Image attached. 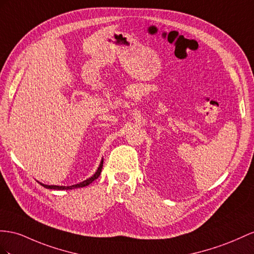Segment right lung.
Segmentation results:
<instances>
[{
    "mask_svg": "<svg viewBox=\"0 0 254 254\" xmlns=\"http://www.w3.org/2000/svg\"><path fill=\"white\" fill-rule=\"evenodd\" d=\"M103 161L104 159H102L101 163H100V166L97 167V170L95 172V174L93 175L92 177L88 178L87 180L82 181V183L80 184H77V185H73V186H68V187H65V186H48V185H44L42 183H40L41 186H43L44 188H46V189H54V190H71V189H75V188H82V187H86V186H89L92 181H94L95 179L99 178V176L101 175V172H102V167H103ZM38 183V181H37Z\"/></svg>",
    "mask_w": 254,
    "mask_h": 254,
    "instance_id": "add662e5",
    "label": "right lung"
}]
</instances>
